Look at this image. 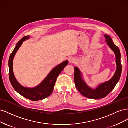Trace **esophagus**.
<instances>
[{"instance_id": "34e87169", "label": "esophagus", "mask_w": 128, "mask_h": 128, "mask_svg": "<svg viewBox=\"0 0 128 128\" xmlns=\"http://www.w3.org/2000/svg\"><path fill=\"white\" fill-rule=\"evenodd\" d=\"M68 61L70 63H73L75 62V59L73 57H70L68 59Z\"/></svg>"}]
</instances>
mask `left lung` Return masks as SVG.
I'll list each match as a JSON object with an SVG mask.
<instances>
[{
    "mask_svg": "<svg viewBox=\"0 0 128 128\" xmlns=\"http://www.w3.org/2000/svg\"><path fill=\"white\" fill-rule=\"evenodd\" d=\"M107 44L110 49L114 52L116 56V63L117 65L116 71L114 76L110 81L106 82L99 86L94 90L89 88L82 79V74L77 67L74 68V82L77 89L84 96L97 100L104 98L112 91L120 80L122 72V65L121 63V53L118 47L115 45L113 40L108 35H104Z\"/></svg>",
    "mask_w": 128,
    "mask_h": 128,
    "instance_id": "left-lung-1",
    "label": "left lung"
}]
</instances>
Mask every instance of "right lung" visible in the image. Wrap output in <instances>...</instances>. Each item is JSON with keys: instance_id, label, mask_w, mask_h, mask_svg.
Instances as JSON below:
<instances>
[{"instance_id": "right-lung-1", "label": "right lung", "mask_w": 128, "mask_h": 128, "mask_svg": "<svg viewBox=\"0 0 128 128\" xmlns=\"http://www.w3.org/2000/svg\"><path fill=\"white\" fill-rule=\"evenodd\" d=\"M29 38L30 37L28 36H24L18 42L14 50L11 53L8 61L9 77L13 87L20 95L31 100L37 101L44 100L49 97L52 94L57 77L63 71L64 68L68 64V61L66 60L52 69L46 79L36 87L34 88L24 87L15 79L13 73V63L16 53L22 45L23 42L26 40L29 39Z\"/></svg>"}]
</instances>
